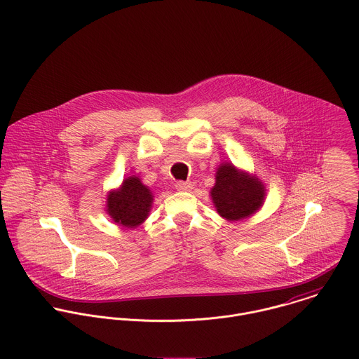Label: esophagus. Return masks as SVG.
<instances>
[{
	"instance_id": "1",
	"label": "esophagus",
	"mask_w": 359,
	"mask_h": 359,
	"mask_svg": "<svg viewBox=\"0 0 359 359\" xmlns=\"http://www.w3.org/2000/svg\"><path fill=\"white\" fill-rule=\"evenodd\" d=\"M175 188H177V191L188 192V191H192V189H194V184H192V182H185V181H178V182L175 184Z\"/></svg>"
}]
</instances>
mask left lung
<instances>
[{
  "label": "left lung",
  "mask_w": 359,
  "mask_h": 359,
  "mask_svg": "<svg viewBox=\"0 0 359 359\" xmlns=\"http://www.w3.org/2000/svg\"><path fill=\"white\" fill-rule=\"evenodd\" d=\"M210 196L217 212L226 221H239L257 212L265 202L266 189L256 174L238 168L231 161L217 167Z\"/></svg>",
  "instance_id": "1"
}]
</instances>
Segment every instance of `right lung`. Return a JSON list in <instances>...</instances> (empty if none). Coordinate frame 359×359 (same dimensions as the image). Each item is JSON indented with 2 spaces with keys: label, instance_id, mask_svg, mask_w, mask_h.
<instances>
[{
  "label": "right lung",
  "instance_id": "1",
  "mask_svg": "<svg viewBox=\"0 0 359 359\" xmlns=\"http://www.w3.org/2000/svg\"><path fill=\"white\" fill-rule=\"evenodd\" d=\"M154 198L140 175H131L124 178L117 189L107 192L106 212L123 228H138L149 217Z\"/></svg>",
  "mask_w": 359,
  "mask_h": 359
}]
</instances>
